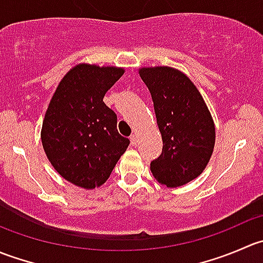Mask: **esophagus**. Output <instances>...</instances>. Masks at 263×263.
<instances>
[{"label": "esophagus", "instance_id": "1", "mask_svg": "<svg viewBox=\"0 0 263 263\" xmlns=\"http://www.w3.org/2000/svg\"><path fill=\"white\" fill-rule=\"evenodd\" d=\"M129 141H131L132 146H136V144H137L136 135H131V136H129Z\"/></svg>", "mask_w": 263, "mask_h": 263}]
</instances>
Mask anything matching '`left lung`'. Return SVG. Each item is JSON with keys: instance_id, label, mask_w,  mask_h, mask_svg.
Masks as SVG:
<instances>
[{"instance_id": "8db88e82", "label": "left lung", "mask_w": 263, "mask_h": 263, "mask_svg": "<svg viewBox=\"0 0 263 263\" xmlns=\"http://www.w3.org/2000/svg\"><path fill=\"white\" fill-rule=\"evenodd\" d=\"M150 90L156 123L163 139L160 156L150 171L160 184L181 187L197 178L210 161L215 124L210 110L191 79L169 66L141 67Z\"/></svg>"}]
</instances>
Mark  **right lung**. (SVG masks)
I'll return each mask as SVG.
<instances>
[{
  "mask_svg": "<svg viewBox=\"0 0 263 263\" xmlns=\"http://www.w3.org/2000/svg\"><path fill=\"white\" fill-rule=\"evenodd\" d=\"M124 73L116 66L79 63L53 92L41 139L49 163L66 181L85 190L107 182L129 140L117 129V116L103 102Z\"/></svg>",
  "mask_w": 263,
  "mask_h": 263,
  "instance_id": "add662e5",
  "label": "right lung"
}]
</instances>
